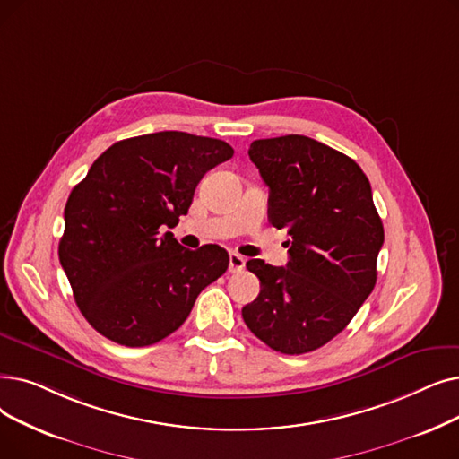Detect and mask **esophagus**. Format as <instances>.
<instances>
[{
	"mask_svg": "<svg viewBox=\"0 0 459 459\" xmlns=\"http://www.w3.org/2000/svg\"><path fill=\"white\" fill-rule=\"evenodd\" d=\"M246 268V258L238 253H230L229 256V272L230 273H240Z\"/></svg>",
	"mask_w": 459,
	"mask_h": 459,
	"instance_id": "1",
	"label": "esophagus"
}]
</instances>
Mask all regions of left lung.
<instances>
[{"instance_id":"1","label":"left lung","mask_w":459,"mask_h":459,"mask_svg":"<svg viewBox=\"0 0 459 459\" xmlns=\"http://www.w3.org/2000/svg\"><path fill=\"white\" fill-rule=\"evenodd\" d=\"M249 159L270 187L268 217L287 229V268L247 261L261 292L242 309L270 349L304 354L326 345L366 302L385 242L368 176L351 157L309 136L261 138Z\"/></svg>"}]
</instances>
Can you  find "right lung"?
Returning a JSON list of instances; mask_svg holds the SVG:
<instances>
[{"mask_svg":"<svg viewBox=\"0 0 459 459\" xmlns=\"http://www.w3.org/2000/svg\"><path fill=\"white\" fill-rule=\"evenodd\" d=\"M232 153L223 141L182 131L133 136L99 155L73 187L57 255L99 333L126 347L161 342L227 272L223 247L191 251L167 229L187 213L203 176Z\"/></svg>","mask_w":459,"mask_h":459,"instance_id":"obj_1","label":"right lung"}]
</instances>
